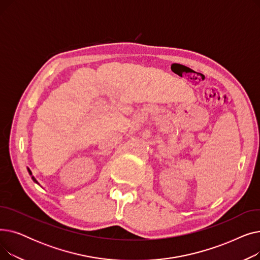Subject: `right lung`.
I'll return each mask as SVG.
<instances>
[{"instance_id":"add662e5","label":"right lung","mask_w":260,"mask_h":260,"mask_svg":"<svg viewBox=\"0 0 260 260\" xmlns=\"http://www.w3.org/2000/svg\"><path fill=\"white\" fill-rule=\"evenodd\" d=\"M27 171H28V173H29V175H30V176H31V179H32V180H34V181H35V182H36V183H37V184H39V182H38V181H37V179H36V178H35V177H34V176H32V173H31V171H30V170H29V169H28V168H27Z\"/></svg>"}]
</instances>
